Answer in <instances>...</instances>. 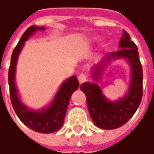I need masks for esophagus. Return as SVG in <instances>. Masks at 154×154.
Wrapping results in <instances>:
<instances>
[{"label": "esophagus", "mask_w": 154, "mask_h": 154, "mask_svg": "<svg viewBox=\"0 0 154 154\" xmlns=\"http://www.w3.org/2000/svg\"><path fill=\"white\" fill-rule=\"evenodd\" d=\"M87 80H88V77H87V75L85 73H81V74L78 76V81H79L80 83L85 82H87Z\"/></svg>", "instance_id": "obj_1"}]
</instances>
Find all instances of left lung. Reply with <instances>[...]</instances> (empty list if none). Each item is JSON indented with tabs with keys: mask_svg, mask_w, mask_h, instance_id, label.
Listing matches in <instances>:
<instances>
[{
	"mask_svg": "<svg viewBox=\"0 0 154 154\" xmlns=\"http://www.w3.org/2000/svg\"><path fill=\"white\" fill-rule=\"evenodd\" d=\"M120 48L116 52L108 53L106 58L109 60L124 57L131 66V83L124 98L117 102H109L96 83L84 82L80 87L86 95L87 106L93 122L104 129H114L124 125L137 110L143 97V68L138 49L127 32H123V37L120 41ZM103 64L104 61L94 66L95 80L99 77Z\"/></svg>",
	"mask_w": 154,
	"mask_h": 154,
	"instance_id": "left-lung-1",
	"label": "left lung"
}]
</instances>
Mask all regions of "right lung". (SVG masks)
Wrapping results in <instances>:
<instances>
[{
  "instance_id": "right-lung-1",
  "label": "right lung",
  "mask_w": 154,
  "mask_h": 154,
  "mask_svg": "<svg viewBox=\"0 0 154 154\" xmlns=\"http://www.w3.org/2000/svg\"><path fill=\"white\" fill-rule=\"evenodd\" d=\"M39 29L43 30L44 27H35L34 26H32L23 33L20 41L14 48L11 55L8 79L11 104L19 120L25 125L36 132L48 134L58 130L63 125L70 97L78 88L79 82L76 75L69 78L66 82H65L60 87L52 105L48 109L33 112L28 110L20 102L15 86V71L17 57L25 44V42L28 39L29 36L32 35V33Z\"/></svg>"
}]
</instances>
